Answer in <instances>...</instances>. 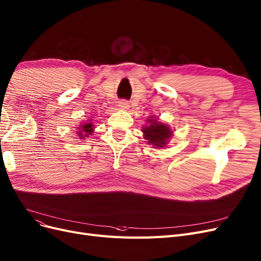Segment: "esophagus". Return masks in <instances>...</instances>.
<instances>
[{"label": "esophagus", "instance_id": "34e87169", "mask_svg": "<svg viewBox=\"0 0 261 261\" xmlns=\"http://www.w3.org/2000/svg\"><path fill=\"white\" fill-rule=\"evenodd\" d=\"M118 108L121 109V110H128L129 109V102L125 101V100H122L118 103Z\"/></svg>", "mask_w": 261, "mask_h": 261}]
</instances>
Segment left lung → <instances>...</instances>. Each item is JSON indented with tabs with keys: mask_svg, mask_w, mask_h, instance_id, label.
I'll return each instance as SVG.
<instances>
[{
	"mask_svg": "<svg viewBox=\"0 0 261 261\" xmlns=\"http://www.w3.org/2000/svg\"><path fill=\"white\" fill-rule=\"evenodd\" d=\"M150 122L147 127L143 128L144 139L148 141V144H151L156 148H161L167 144L168 139L171 137V130L165 123H161L157 120H148Z\"/></svg>",
	"mask_w": 261,
	"mask_h": 261,
	"instance_id": "8db88e82",
	"label": "left lung"
}]
</instances>
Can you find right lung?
<instances>
[{"label":"right lung","mask_w":261,"mask_h":261,"mask_svg":"<svg viewBox=\"0 0 261 261\" xmlns=\"http://www.w3.org/2000/svg\"><path fill=\"white\" fill-rule=\"evenodd\" d=\"M81 125H82V128L81 129L79 128L80 130H82V131H79V134H80L81 138H86V137H88L89 134L92 133L93 127H92L91 122H86V123H83ZM83 135L84 136V137H82Z\"/></svg>","instance_id":"add662e5"}]
</instances>
